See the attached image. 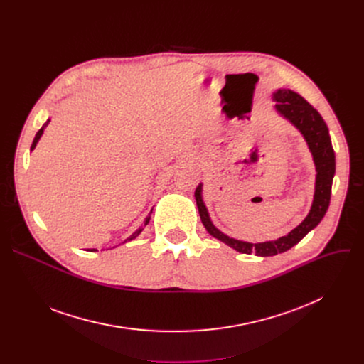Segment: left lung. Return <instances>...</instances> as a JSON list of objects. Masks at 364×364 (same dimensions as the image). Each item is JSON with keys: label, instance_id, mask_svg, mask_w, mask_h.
I'll use <instances>...</instances> for the list:
<instances>
[{"label": "left lung", "instance_id": "8db88e82", "mask_svg": "<svg viewBox=\"0 0 364 364\" xmlns=\"http://www.w3.org/2000/svg\"><path fill=\"white\" fill-rule=\"evenodd\" d=\"M274 100L277 102L275 109L285 119H288L292 125H295L299 129V132L302 134V136L308 144L311 154H313V159L316 163L317 178H316L314 201L304 222L299 226H296L294 230H291L287 236H282L277 240H269L264 243H249V242L236 240L222 233L212 223L201 198V184H198V187L194 191L200 219L205 230L209 232L213 237L233 247L235 250L240 253H247V255L255 253L256 256H274V255L287 252L323 220L330 205L333 177L336 173V155L331 145L328 128L323 117L318 114V111L313 108V105H309L301 95L289 89L277 90L274 93Z\"/></svg>", "mask_w": 364, "mask_h": 364}]
</instances>
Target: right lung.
<instances>
[{
  "mask_svg": "<svg viewBox=\"0 0 364 364\" xmlns=\"http://www.w3.org/2000/svg\"><path fill=\"white\" fill-rule=\"evenodd\" d=\"M48 122H50V119H48V121H47V122H46V124H44V125H43V127H41V128H40V129L37 131V134H36V136H34V139H33V144H31V149H34V148H36V145H37V142H38L40 136L43 135V131H44V128L47 127V124H48ZM151 212H152V210H151ZM149 215H151V213H149ZM148 222H149V216H148V218L145 219L144 225H148ZM141 232H142V229H138V230H136L135 233H132V235H131V236H129V237H128V239H127L125 242H128V240H132V239H135V237H136V236H138V235H139ZM125 242H124V243H125ZM93 250H96V249H92L90 252H93Z\"/></svg>",
  "mask_w": 364,
  "mask_h": 364,
  "instance_id": "right-lung-1",
  "label": "right lung"
}]
</instances>
